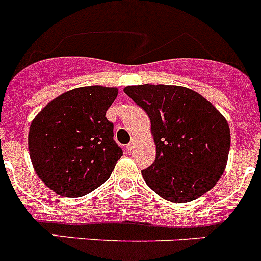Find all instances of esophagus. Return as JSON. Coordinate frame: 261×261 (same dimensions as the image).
Returning a JSON list of instances; mask_svg holds the SVG:
<instances>
[{"instance_id": "obj_1", "label": "esophagus", "mask_w": 261, "mask_h": 261, "mask_svg": "<svg viewBox=\"0 0 261 261\" xmlns=\"http://www.w3.org/2000/svg\"><path fill=\"white\" fill-rule=\"evenodd\" d=\"M135 146H136V141H130L128 145H126L125 149L128 151H130V150H132V149H135Z\"/></svg>"}]
</instances>
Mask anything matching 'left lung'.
Masks as SVG:
<instances>
[{
	"label": "left lung",
	"instance_id": "8db88e82",
	"mask_svg": "<svg viewBox=\"0 0 261 261\" xmlns=\"http://www.w3.org/2000/svg\"><path fill=\"white\" fill-rule=\"evenodd\" d=\"M124 93L150 117L155 161L142 170L162 199L188 202L220 180L230 150V128L221 112L193 90L171 85L126 86Z\"/></svg>",
	"mask_w": 261,
	"mask_h": 261
}]
</instances>
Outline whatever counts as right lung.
<instances>
[{"instance_id": "obj_1", "label": "right lung", "mask_w": 261, "mask_h": 261, "mask_svg": "<svg viewBox=\"0 0 261 261\" xmlns=\"http://www.w3.org/2000/svg\"><path fill=\"white\" fill-rule=\"evenodd\" d=\"M116 87L86 86L61 94L32 120L30 158L50 190L80 197L102 186L123 155L106 117Z\"/></svg>"}]
</instances>
